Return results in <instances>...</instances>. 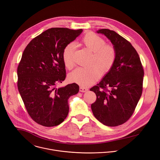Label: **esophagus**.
Wrapping results in <instances>:
<instances>
[{"label":"esophagus","mask_w":160,"mask_h":160,"mask_svg":"<svg viewBox=\"0 0 160 160\" xmlns=\"http://www.w3.org/2000/svg\"><path fill=\"white\" fill-rule=\"evenodd\" d=\"M88 90V88H84V87H80V89H79V91H80V92H86V91H87Z\"/></svg>","instance_id":"obj_1"}]
</instances>
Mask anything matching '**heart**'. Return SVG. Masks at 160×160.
<instances>
[{
  "label": "heart",
  "instance_id": "obj_1",
  "mask_svg": "<svg viewBox=\"0 0 160 160\" xmlns=\"http://www.w3.org/2000/svg\"><path fill=\"white\" fill-rule=\"evenodd\" d=\"M82 44L88 50L92 52L89 68H78L71 72L69 79L73 82L79 83L82 86H88L93 83L103 74L108 72L116 60L117 53L115 47L105 44V40L92 32L85 35L80 40ZM74 44H68L62 51L63 64L68 69H71L75 64L74 57Z\"/></svg>",
  "mask_w": 160,
  "mask_h": 160
}]
</instances>
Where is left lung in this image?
I'll list each match as a JSON object with an SVG mask.
<instances>
[{"label":"left lung","mask_w":160,"mask_h":160,"mask_svg":"<svg viewBox=\"0 0 160 160\" xmlns=\"http://www.w3.org/2000/svg\"><path fill=\"white\" fill-rule=\"evenodd\" d=\"M116 49L114 66L90 91L97 95L91 104L94 117L109 127L125 123L131 118L143 91L144 71L136 50L130 42L112 30L102 29Z\"/></svg>","instance_id":"8db88e82"}]
</instances>
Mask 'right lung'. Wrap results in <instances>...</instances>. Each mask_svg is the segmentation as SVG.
I'll list each match as a JSON object with an SVG mask.
<instances>
[{
  "label": "right lung",
  "instance_id": "add662e5",
  "mask_svg": "<svg viewBox=\"0 0 160 160\" xmlns=\"http://www.w3.org/2000/svg\"><path fill=\"white\" fill-rule=\"evenodd\" d=\"M82 32L50 28L32 39L24 50L17 68V87L28 113L39 125L54 127L64 121L68 99L79 91L75 83L57 86L66 77L63 49Z\"/></svg>",
  "mask_w": 160,
  "mask_h": 160
}]
</instances>
